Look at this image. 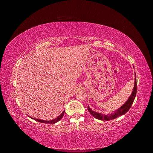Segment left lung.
I'll return each instance as SVG.
<instances>
[{
    "instance_id": "1",
    "label": "left lung",
    "mask_w": 153,
    "mask_h": 153,
    "mask_svg": "<svg viewBox=\"0 0 153 153\" xmlns=\"http://www.w3.org/2000/svg\"><path fill=\"white\" fill-rule=\"evenodd\" d=\"M135 85H134V88L132 92V94L131 96H129L128 100L126 101V102L121 107L116 110L114 112V114L111 115H103L102 114L96 112L92 110L91 108L88 106V110L90 112V114L93 116L94 117L100 119V120H103V121H109V120H112L114 119L117 118L119 116H121L122 115H124L126 114L128 111L130 109L131 106L133 103L134 100L135 98L136 94H137V79H136V74H135Z\"/></svg>"
}]
</instances>
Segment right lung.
<instances>
[{
    "label": "right lung",
    "mask_w": 153,
    "mask_h": 153,
    "mask_svg": "<svg viewBox=\"0 0 153 153\" xmlns=\"http://www.w3.org/2000/svg\"><path fill=\"white\" fill-rule=\"evenodd\" d=\"M64 112H65V110H64L63 112H62V114L59 115V116H58L56 119H53V120H51V121H45V120H41V119H34V120L35 121H38V122H39V123H46V124H54V123H56L57 122H58V121H59L60 120H61L62 118V117H63V115H64ZM30 118H32V119H34V118H32V117H30Z\"/></svg>",
    "instance_id": "1"
}]
</instances>
